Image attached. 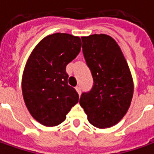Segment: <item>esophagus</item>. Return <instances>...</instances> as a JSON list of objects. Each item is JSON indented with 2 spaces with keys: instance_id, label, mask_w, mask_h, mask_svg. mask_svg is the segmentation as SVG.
Segmentation results:
<instances>
[{
  "instance_id": "1",
  "label": "esophagus",
  "mask_w": 154,
  "mask_h": 154,
  "mask_svg": "<svg viewBox=\"0 0 154 154\" xmlns=\"http://www.w3.org/2000/svg\"><path fill=\"white\" fill-rule=\"evenodd\" d=\"M76 90H77L78 94H81V87H80V86H77V87H76Z\"/></svg>"
}]
</instances>
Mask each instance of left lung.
<instances>
[{"mask_svg": "<svg viewBox=\"0 0 154 154\" xmlns=\"http://www.w3.org/2000/svg\"><path fill=\"white\" fill-rule=\"evenodd\" d=\"M82 53L94 78L89 92L82 93L80 105L98 128L116 125L124 117L133 96L128 64L116 40L106 34L82 37Z\"/></svg>", "mask_w": 154, "mask_h": 154, "instance_id": "left-lung-1", "label": "left lung"}]
</instances>
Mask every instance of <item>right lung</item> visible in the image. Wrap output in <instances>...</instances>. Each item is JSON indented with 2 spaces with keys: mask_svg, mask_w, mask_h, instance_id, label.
Here are the masks:
<instances>
[{
  "mask_svg": "<svg viewBox=\"0 0 154 154\" xmlns=\"http://www.w3.org/2000/svg\"><path fill=\"white\" fill-rule=\"evenodd\" d=\"M80 38L56 33L44 38L33 49L25 66L22 91L31 116L42 125L55 126L79 100L68 85L66 65L81 51Z\"/></svg>",
  "mask_w": 154,
  "mask_h": 154,
  "instance_id": "add662e5",
  "label": "right lung"
}]
</instances>
